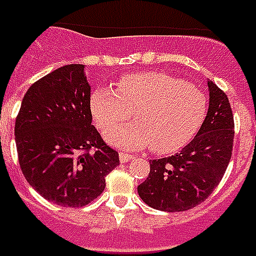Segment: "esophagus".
<instances>
[{
    "mask_svg": "<svg viewBox=\"0 0 256 256\" xmlns=\"http://www.w3.org/2000/svg\"><path fill=\"white\" fill-rule=\"evenodd\" d=\"M132 158H134V156H131V154L120 152V161H121V162H128V161H131Z\"/></svg>",
    "mask_w": 256,
    "mask_h": 256,
    "instance_id": "esophagus-1",
    "label": "esophagus"
}]
</instances>
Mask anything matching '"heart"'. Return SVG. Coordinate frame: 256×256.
Masks as SVG:
<instances>
[{
	"instance_id": "1",
	"label": "heart",
	"mask_w": 256,
	"mask_h": 256,
	"mask_svg": "<svg viewBox=\"0 0 256 256\" xmlns=\"http://www.w3.org/2000/svg\"><path fill=\"white\" fill-rule=\"evenodd\" d=\"M90 112L104 131L124 122L133 112L136 122L105 132L110 146L154 152H172L196 134L206 115V98L183 80L161 72L125 74L115 90L96 89Z\"/></svg>"
}]
</instances>
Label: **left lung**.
<instances>
[{
	"mask_svg": "<svg viewBox=\"0 0 256 256\" xmlns=\"http://www.w3.org/2000/svg\"><path fill=\"white\" fill-rule=\"evenodd\" d=\"M209 109L196 136L172 157L150 161L147 180L138 194L150 208L188 210L204 202L222 180L234 146V115L229 99L212 80Z\"/></svg>",
	"mask_w": 256,
	"mask_h": 256,
	"instance_id": "left-lung-1",
	"label": "left lung"
}]
</instances>
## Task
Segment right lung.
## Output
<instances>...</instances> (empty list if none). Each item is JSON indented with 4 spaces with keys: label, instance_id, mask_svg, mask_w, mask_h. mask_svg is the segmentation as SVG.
Segmentation results:
<instances>
[{
    "label": "right lung",
    "instance_id": "add662e5",
    "mask_svg": "<svg viewBox=\"0 0 256 256\" xmlns=\"http://www.w3.org/2000/svg\"><path fill=\"white\" fill-rule=\"evenodd\" d=\"M84 64H66L32 84L16 120L21 172L32 188L58 206L79 208L105 190L120 166L92 125Z\"/></svg>",
    "mask_w": 256,
    "mask_h": 256
}]
</instances>
